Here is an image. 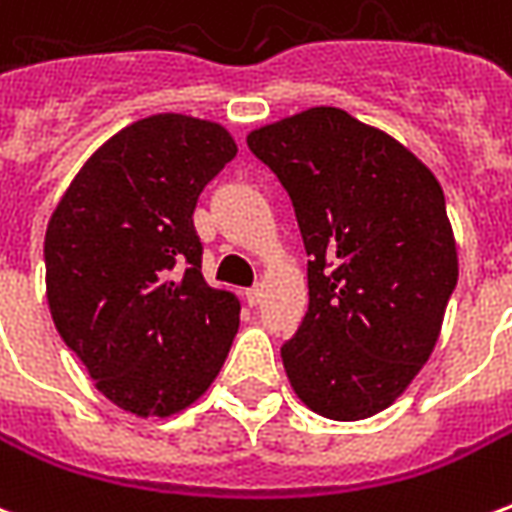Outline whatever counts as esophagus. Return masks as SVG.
Listing matches in <instances>:
<instances>
[{
	"label": "esophagus",
	"mask_w": 512,
	"mask_h": 512,
	"mask_svg": "<svg viewBox=\"0 0 512 512\" xmlns=\"http://www.w3.org/2000/svg\"><path fill=\"white\" fill-rule=\"evenodd\" d=\"M260 296H263V290L257 288H246L244 290V299H246V304H249V307H257V304H260Z\"/></svg>",
	"instance_id": "obj_1"
}]
</instances>
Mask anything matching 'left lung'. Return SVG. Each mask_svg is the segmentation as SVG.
<instances>
[{"label":"left lung","instance_id":"obj_1","mask_svg":"<svg viewBox=\"0 0 512 512\" xmlns=\"http://www.w3.org/2000/svg\"><path fill=\"white\" fill-rule=\"evenodd\" d=\"M246 145L290 194L310 255V310L282 345L290 386L321 417H373L430 359L458 282L439 180L334 106L255 128Z\"/></svg>","mask_w":512,"mask_h":512}]
</instances>
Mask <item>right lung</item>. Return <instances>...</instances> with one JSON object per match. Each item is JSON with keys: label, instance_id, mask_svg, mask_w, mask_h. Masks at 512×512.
<instances>
[{"label": "right lung", "instance_id": "add662e5", "mask_svg": "<svg viewBox=\"0 0 512 512\" xmlns=\"http://www.w3.org/2000/svg\"><path fill=\"white\" fill-rule=\"evenodd\" d=\"M238 153L189 115L136 120L95 150L46 227L57 332L115 406L172 417L219 376L241 301L202 279L191 222L200 191Z\"/></svg>", "mask_w": 512, "mask_h": 512}]
</instances>
